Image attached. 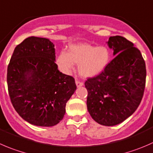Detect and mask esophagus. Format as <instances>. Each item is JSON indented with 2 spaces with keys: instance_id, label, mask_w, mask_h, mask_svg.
Segmentation results:
<instances>
[{
  "instance_id": "34e87169",
  "label": "esophagus",
  "mask_w": 153,
  "mask_h": 153,
  "mask_svg": "<svg viewBox=\"0 0 153 153\" xmlns=\"http://www.w3.org/2000/svg\"><path fill=\"white\" fill-rule=\"evenodd\" d=\"M76 85L77 87H81V86L83 85L82 82H80L79 80H76Z\"/></svg>"
}]
</instances>
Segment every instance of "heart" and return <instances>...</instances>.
I'll use <instances>...</instances> for the list:
<instances>
[{"instance_id":"1","label":"heart","mask_w":153,"mask_h":153,"mask_svg":"<svg viewBox=\"0 0 153 153\" xmlns=\"http://www.w3.org/2000/svg\"><path fill=\"white\" fill-rule=\"evenodd\" d=\"M109 59V51L105 47L80 43L70 45L68 52L60 51L56 56V64L65 74H69L75 64H79L80 75L91 77L100 74L108 65Z\"/></svg>"}]
</instances>
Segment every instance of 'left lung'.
<instances>
[{"instance_id":"left-lung-1","label":"left lung","mask_w":153,"mask_h":153,"mask_svg":"<svg viewBox=\"0 0 153 153\" xmlns=\"http://www.w3.org/2000/svg\"><path fill=\"white\" fill-rule=\"evenodd\" d=\"M108 45L114 58L96 76L85 82L87 108L101 125L115 126L131 116L143 96L146 71L140 51L120 36H111Z\"/></svg>"}]
</instances>
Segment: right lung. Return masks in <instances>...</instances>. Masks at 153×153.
Segmentation results:
<instances>
[{"label": "right lung", "instance_id": "1", "mask_svg": "<svg viewBox=\"0 0 153 153\" xmlns=\"http://www.w3.org/2000/svg\"><path fill=\"white\" fill-rule=\"evenodd\" d=\"M55 61L53 44L31 36L16 46L7 68L12 104L24 120L35 126L59 123L76 89L74 78L60 72Z\"/></svg>", "mask_w": 153, "mask_h": 153}]
</instances>
